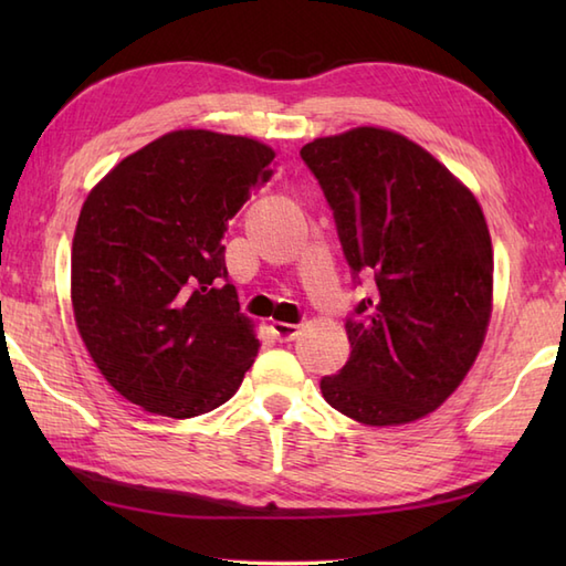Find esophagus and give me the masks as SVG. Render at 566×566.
I'll use <instances>...</instances> for the list:
<instances>
[{"label": "esophagus", "instance_id": "obj_1", "mask_svg": "<svg viewBox=\"0 0 566 566\" xmlns=\"http://www.w3.org/2000/svg\"><path fill=\"white\" fill-rule=\"evenodd\" d=\"M302 326H296V323H284V321H272V333L276 335L280 340H294Z\"/></svg>", "mask_w": 566, "mask_h": 566}]
</instances>
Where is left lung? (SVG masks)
<instances>
[{
	"mask_svg": "<svg viewBox=\"0 0 566 566\" xmlns=\"http://www.w3.org/2000/svg\"><path fill=\"white\" fill-rule=\"evenodd\" d=\"M353 274L377 290L347 318L350 359L321 391L365 426L436 411L482 350L494 308V250L476 197L418 143L357 126L306 143Z\"/></svg>",
	"mask_w": 566,
	"mask_h": 566,
	"instance_id": "left-lung-1",
	"label": "left lung"
}]
</instances>
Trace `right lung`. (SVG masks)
Returning a JSON list of instances; mask_svg holds the SVG:
<instances>
[{"label":"right lung","mask_w":566,"mask_h":566,"mask_svg":"<svg viewBox=\"0 0 566 566\" xmlns=\"http://www.w3.org/2000/svg\"><path fill=\"white\" fill-rule=\"evenodd\" d=\"M272 160L255 138L179 128L130 153L84 199L72 314L92 363L143 411L209 413L255 363V323L226 280L221 238Z\"/></svg>","instance_id":"right-lung-1"}]
</instances>
